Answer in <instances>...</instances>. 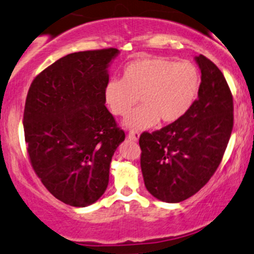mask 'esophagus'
<instances>
[{
    "label": "esophagus",
    "mask_w": 254,
    "mask_h": 254,
    "mask_svg": "<svg viewBox=\"0 0 254 254\" xmlns=\"http://www.w3.org/2000/svg\"><path fill=\"white\" fill-rule=\"evenodd\" d=\"M139 136H140V133L138 132V130H135V129L129 130V133L127 134V138L129 139V140H133V141H136V140L139 139Z\"/></svg>",
    "instance_id": "34e87169"
}]
</instances>
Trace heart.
Returning <instances> with one entry per match:
<instances>
[{
  "instance_id": "obj_1",
  "label": "heart",
  "mask_w": 254,
  "mask_h": 254,
  "mask_svg": "<svg viewBox=\"0 0 254 254\" xmlns=\"http://www.w3.org/2000/svg\"><path fill=\"white\" fill-rule=\"evenodd\" d=\"M199 85V72L191 62L141 57L125 66L122 79L107 83L104 100L113 114L125 116L140 97L142 106L125 119V126L144 129L159 120L172 124L183 118L195 103Z\"/></svg>"
}]
</instances>
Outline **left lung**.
I'll return each instance as SVG.
<instances>
[{
  "label": "left lung",
  "mask_w": 254,
  "mask_h": 254,
  "mask_svg": "<svg viewBox=\"0 0 254 254\" xmlns=\"http://www.w3.org/2000/svg\"><path fill=\"white\" fill-rule=\"evenodd\" d=\"M197 100L183 118L142 133L140 165L146 189L159 201L178 203L203 188L219 168L233 129V97L219 67L199 55Z\"/></svg>",
  "instance_id": "obj_1"
}]
</instances>
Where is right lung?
Listing matches in <instances>:
<instances>
[{"mask_svg": "<svg viewBox=\"0 0 254 254\" xmlns=\"http://www.w3.org/2000/svg\"><path fill=\"white\" fill-rule=\"evenodd\" d=\"M118 49L67 55L35 77L23 130L32 168L49 191L86 207L106 191L113 154L125 132L107 109L104 88Z\"/></svg>", "mask_w": 254, "mask_h": 254, "instance_id": "add662e5", "label": "right lung"}]
</instances>
